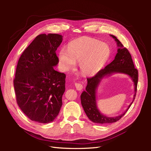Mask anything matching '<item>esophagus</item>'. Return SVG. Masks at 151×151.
Instances as JSON below:
<instances>
[{
	"mask_svg": "<svg viewBox=\"0 0 151 151\" xmlns=\"http://www.w3.org/2000/svg\"><path fill=\"white\" fill-rule=\"evenodd\" d=\"M75 86H76V89L78 91H81L82 89H83V85H82L81 83H76Z\"/></svg>",
	"mask_w": 151,
	"mask_h": 151,
	"instance_id": "1",
	"label": "esophagus"
}]
</instances>
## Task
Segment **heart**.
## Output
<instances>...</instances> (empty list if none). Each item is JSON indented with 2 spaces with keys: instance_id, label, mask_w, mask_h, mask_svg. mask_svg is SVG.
<instances>
[{
  "instance_id": "b5f03b06",
  "label": "heart",
  "mask_w": 151,
  "mask_h": 151,
  "mask_svg": "<svg viewBox=\"0 0 151 151\" xmlns=\"http://www.w3.org/2000/svg\"><path fill=\"white\" fill-rule=\"evenodd\" d=\"M111 50L108 45L93 38H79L73 40L67 49L63 47L59 52L58 59L62 69L68 71L74 68L76 62L83 74H96L109 60Z\"/></svg>"
}]
</instances>
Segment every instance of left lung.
<instances>
[{"label":"left lung","mask_w":151,"mask_h":151,"mask_svg":"<svg viewBox=\"0 0 151 151\" xmlns=\"http://www.w3.org/2000/svg\"><path fill=\"white\" fill-rule=\"evenodd\" d=\"M110 36L115 40L118 48L115 59L104 68L99 70L94 77L87 79L88 84L86 87V91H84L81 95V104L87 116L91 121L99 124L116 122L125 115L134 101L138 83V71L135 68L129 50L124 48L123 45L115 36L110 35ZM113 73H123L131 77L134 83V95L133 101L124 112L120 116L110 117L103 115L99 111L97 105L96 93L98 86L102 80Z\"/></svg>","instance_id":"left-lung-1"}]
</instances>
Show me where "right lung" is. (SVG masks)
<instances>
[{
	"label": "right lung",
	"mask_w": 151,
	"mask_h": 151,
	"mask_svg": "<svg viewBox=\"0 0 151 151\" xmlns=\"http://www.w3.org/2000/svg\"><path fill=\"white\" fill-rule=\"evenodd\" d=\"M62 40L60 35L41 34L18 61L14 80L16 101L32 121L48 123L60 112L66 76L53 67L58 63L55 52Z\"/></svg>",
	"instance_id": "add662e5"
}]
</instances>
